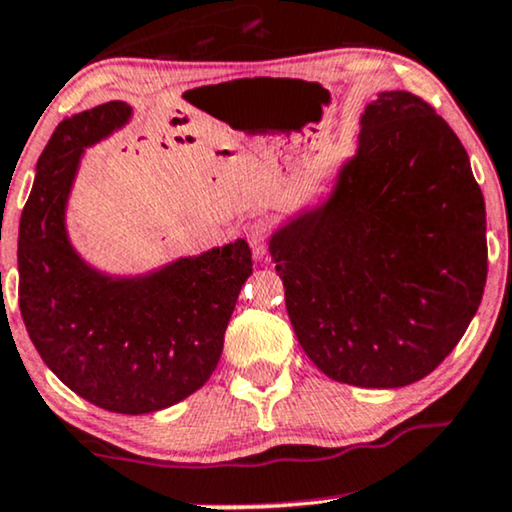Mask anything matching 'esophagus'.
<instances>
[{
  "label": "esophagus",
  "instance_id": "34e87169",
  "mask_svg": "<svg viewBox=\"0 0 512 512\" xmlns=\"http://www.w3.org/2000/svg\"><path fill=\"white\" fill-rule=\"evenodd\" d=\"M248 243L252 248V255L257 260H264L267 257V248H269V226L264 222H255L248 229Z\"/></svg>",
  "mask_w": 512,
  "mask_h": 512
}]
</instances>
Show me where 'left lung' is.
<instances>
[{"instance_id": "obj_1", "label": "left lung", "mask_w": 512, "mask_h": 512, "mask_svg": "<svg viewBox=\"0 0 512 512\" xmlns=\"http://www.w3.org/2000/svg\"><path fill=\"white\" fill-rule=\"evenodd\" d=\"M293 331L314 366L404 387L449 357L487 283V212L468 153L435 108L380 92L331 196L271 234Z\"/></svg>"}]
</instances>
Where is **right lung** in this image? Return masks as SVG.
<instances>
[{"mask_svg":"<svg viewBox=\"0 0 512 512\" xmlns=\"http://www.w3.org/2000/svg\"><path fill=\"white\" fill-rule=\"evenodd\" d=\"M129 118V103L108 101L51 134L18 226V304L63 385L106 411L141 416L208 383L252 252L238 238L139 276L103 274L77 255L66 208L82 153Z\"/></svg>","mask_w":512,"mask_h":512,"instance_id":"obj_1","label":"right lung"}]
</instances>
